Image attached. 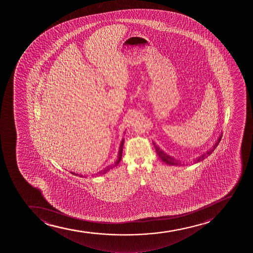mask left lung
<instances>
[{
    "label": "left lung",
    "mask_w": 253,
    "mask_h": 253,
    "mask_svg": "<svg viewBox=\"0 0 253 253\" xmlns=\"http://www.w3.org/2000/svg\"><path fill=\"white\" fill-rule=\"evenodd\" d=\"M221 137L222 136H220L218 138V140L216 141V143H215V145L212 147V149L211 150H209L206 154H210L214 151V149H216V146L218 145V143H220V141H221ZM154 148H155V150H156L157 154L159 155V158L163 160V161L165 162L167 164H170V165H181V163H180L178 160H175L172 157L169 156L167 154H165L164 152L162 151L161 149H159V147L157 146L156 144L154 143ZM206 154H204V155H202V156L199 157L198 159H197V161L196 162H200L203 159H205V157H206Z\"/></svg>",
    "instance_id": "1"
}]
</instances>
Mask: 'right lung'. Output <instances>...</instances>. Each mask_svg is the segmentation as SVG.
Wrapping results in <instances>:
<instances>
[{"label":"right lung","mask_w":253,"mask_h":253,"mask_svg":"<svg viewBox=\"0 0 253 253\" xmlns=\"http://www.w3.org/2000/svg\"><path fill=\"white\" fill-rule=\"evenodd\" d=\"M124 142H125V140L123 139L122 142H121V143H120V153H119V159H118L117 161H116V163H115V164H114L113 166H109V167L107 168L106 169L104 170V172H101V173H105V172L108 171V170H110V169H113V168L115 167V166H117L118 164H119V163H120V159H121V157H122V151H123V146H124ZM72 174L75 175H79L76 174V173H74V172H71ZM100 173V172H99Z\"/></svg>","instance_id":"right-lung-1"}]
</instances>
